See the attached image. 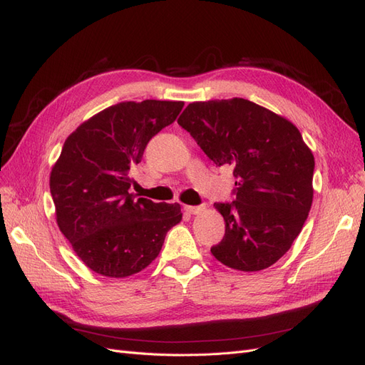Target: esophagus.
Instances as JSON below:
<instances>
[{
	"instance_id": "esophagus-1",
	"label": "esophagus",
	"mask_w": 365,
	"mask_h": 365,
	"mask_svg": "<svg viewBox=\"0 0 365 365\" xmlns=\"http://www.w3.org/2000/svg\"><path fill=\"white\" fill-rule=\"evenodd\" d=\"M184 210H185L187 213H190V215H197V213L202 212L204 207L202 205H185Z\"/></svg>"
}]
</instances>
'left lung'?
<instances>
[{
	"label": "left lung",
	"instance_id": "8db88e82",
	"mask_svg": "<svg viewBox=\"0 0 365 365\" xmlns=\"http://www.w3.org/2000/svg\"><path fill=\"white\" fill-rule=\"evenodd\" d=\"M178 125L216 165H233L235 201L216 202L225 235L212 254L260 271L288 252L312 205L315 161L289 120L245 98L195 102Z\"/></svg>",
	"mask_w": 365,
	"mask_h": 365
}]
</instances>
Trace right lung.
Segmentation results:
<instances>
[{
  "mask_svg": "<svg viewBox=\"0 0 365 365\" xmlns=\"http://www.w3.org/2000/svg\"><path fill=\"white\" fill-rule=\"evenodd\" d=\"M182 106L168 101L121 102L65 140L51 169L50 192L59 230L94 272L123 279L145 269L181 220L180 204H157L129 193V170Z\"/></svg>",
  "mask_w": 365,
  "mask_h": 365,
  "instance_id": "right-lung-1",
  "label": "right lung"
}]
</instances>
